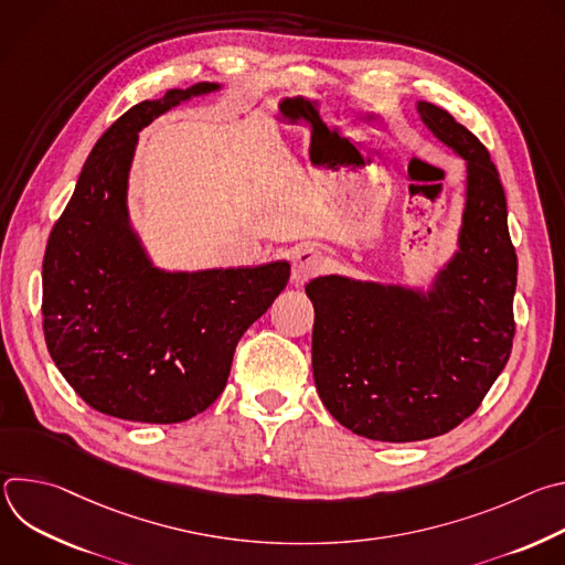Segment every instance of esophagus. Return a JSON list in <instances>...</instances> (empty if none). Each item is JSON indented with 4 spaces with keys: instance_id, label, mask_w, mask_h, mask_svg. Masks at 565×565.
Masks as SVG:
<instances>
[{
    "instance_id": "obj_1",
    "label": "esophagus",
    "mask_w": 565,
    "mask_h": 565,
    "mask_svg": "<svg viewBox=\"0 0 565 565\" xmlns=\"http://www.w3.org/2000/svg\"><path fill=\"white\" fill-rule=\"evenodd\" d=\"M327 266V257L321 255L317 248L303 246L292 255V281L303 284L310 277L319 275Z\"/></svg>"
}]
</instances>
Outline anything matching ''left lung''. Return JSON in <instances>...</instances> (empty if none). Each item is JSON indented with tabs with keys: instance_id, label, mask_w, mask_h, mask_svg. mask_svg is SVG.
I'll return each instance as SVG.
<instances>
[{
	"instance_id": "obj_1",
	"label": "left lung",
	"mask_w": 565,
	"mask_h": 565,
	"mask_svg": "<svg viewBox=\"0 0 565 565\" xmlns=\"http://www.w3.org/2000/svg\"><path fill=\"white\" fill-rule=\"evenodd\" d=\"M416 109L465 160L456 253L427 290L344 275L306 284L317 393L340 425L382 443L458 427L505 369L514 340L516 253L490 151L449 111L423 100Z\"/></svg>"
}]
</instances>
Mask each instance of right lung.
Instances as JSON below:
<instances>
[{"label":"right lung","instance_id":"add662e5","mask_svg":"<svg viewBox=\"0 0 565 565\" xmlns=\"http://www.w3.org/2000/svg\"><path fill=\"white\" fill-rule=\"evenodd\" d=\"M216 83L172 89L122 114L96 142L51 230L42 264L49 353L89 407L151 425L205 412L225 388L234 349L290 277L255 268L153 266L127 207L138 131Z\"/></svg>","mask_w":565,"mask_h":565}]
</instances>
